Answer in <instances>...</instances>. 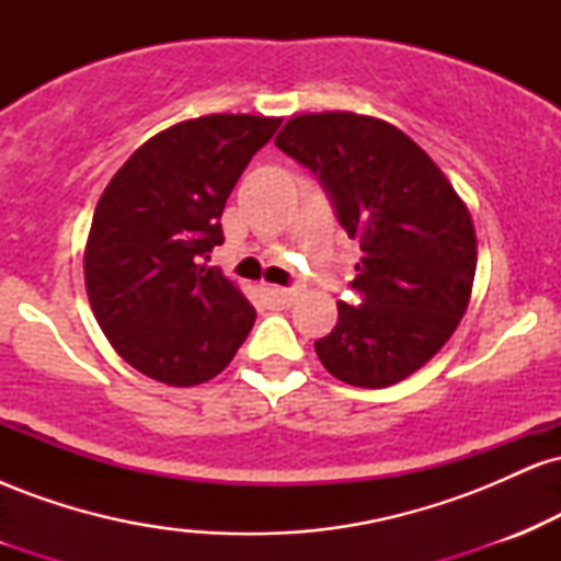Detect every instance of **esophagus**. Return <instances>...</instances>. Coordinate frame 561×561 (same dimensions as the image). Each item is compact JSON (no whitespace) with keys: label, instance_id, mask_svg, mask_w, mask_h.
Returning a JSON list of instances; mask_svg holds the SVG:
<instances>
[{"label":"esophagus","instance_id":"esophagus-1","mask_svg":"<svg viewBox=\"0 0 561 561\" xmlns=\"http://www.w3.org/2000/svg\"><path fill=\"white\" fill-rule=\"evenodd\" d=\"M263 300H266L268 308H287L289 302L295 300L293 289H282V287H272V285H263L261 287Z\"/></svg>","mask_w":561,"mask_h":561}]
</instances>
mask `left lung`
<instances>
[{
	"instance_id": "8db88e82",
	"label": "left lung",
	"mask_w": 561,
	"mask_h": 561,
	"mask_svg": "<svg viewBox=\"0 0 561 561\" xmlns=\"http://www.w3.org/2000/svg\"><path fill=\"white\" fill-rule=\"evenodd\" d=\"M276 147L317 173L364 253L351 282L362 302H337L317 356L356 388L401 382L448 343L469 306L478 237L465 199L414 139L369 115H295Z\"/></svg>"
}]
</instances>
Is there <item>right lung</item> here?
Returning a JSON list of instances; mask_svg holds the SVG:
<instances>
[{
  "mask_svg": "<svg viewBox=\"0 0 561 561\" xmlns=\"http://www.w3.org/2000/svg\"><path fill=\"white\" fill-rule=\"evenodd\" d=\"M282 118L203 115L147 139L94 208L83 279L100 330L141 375L192 388L227 369L255 308L221 268V214Z\"/></svg>",
  "mask_w": 561,
  "mask_h": 561,
  "instance_id": "add662e5",
  "label": "right lung"
}]
</instances>
